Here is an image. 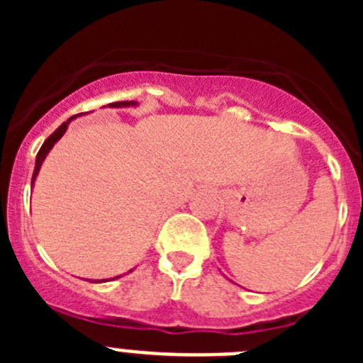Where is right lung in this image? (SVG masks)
Segmentation results:
<instances>
[{
  "instance_id": "1",
  "label": "right lung",
  "mask_w": 363,
  "mask_h": 363,
  "mask_svg": "<svg viewBox=\"0 0 363 363\" xmlns=\"http://www.w3.org/2000/svg\"><path fill=\"white\" fill-rule=\"evenodd\" d=\"M136 105H138V101H116V104H108V107L121 108V107H136ZM78 116H79V114H76V116H72V118H69L67 121H63V123L60 125V127H57V129L54 130V133L50 134L49 138H47V140H45V143L41 145L40 152H38V156H36V167H34V174H32V185H34V182H36V176H38V172H40V169H41V163H43V160L47 158V154L50 152V149L54 147V143H56L57 140H60V138L65 134V130L69 129L70 121H72L74 118H78ZM130 271H133V269H130ZM116 278H120V277H116ZM101 281H107V280H101Z\"/></svg>"
}]
</instances>
